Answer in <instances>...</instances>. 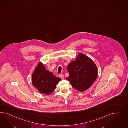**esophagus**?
Here are the masks:
<instances>
[{
    "label": "esophagus",
    "mask_w": 128,
    "mask_h": 128,
    "mask_svg": "<svg viewBox=\"0 0 128 128\" xmlns=\"http://www.w3.org/2000/svg\"><path fill=\"white\" fill-rule=\"evenodd\" d=\"M59 76H60V77L62 79H64V75L63 74H60L59 75Z\"/></svg>",
    "instance_id": "esophagus-1"
}]
</instances>
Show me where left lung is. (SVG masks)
<instances>
[{"mask_svg":"<svg viewBox=\"0 0 128 128\" xmlns=\"http://www.w3.org/2000/svg\"><path fill=\"white\" fill-rule=\"evenodd\" d=\"M67 69L69 76L66 77L76 90L82 92L91 86L96 80L98 69L93 60L79 53L76 60L70 62Z\"/></svg>","mask_w":128,"mask_h":128,"instance_id":"1","label":"left lung"}]
</instances>
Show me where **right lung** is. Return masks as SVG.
I'll use <instances>...</instances> for the list:
<instances>
[{
    "instance_id": "right-lung-1",
    "label": "right lung",
    "mask_w": 128,
    "mask_h": 128,
    "mask_svg": "<svg viewBox=\"0 0 128 128\" xmlns=\"http://www.w3.org/2000/svg\"><path fill=\"white\" fill-rule=\"evenodd\" d=\"M60 80V78L46 70L42 62L38 63L32 75V86L40 93L46 95L50 94L55 90L57 84Z\"/></svg>"
}]
</instances>
